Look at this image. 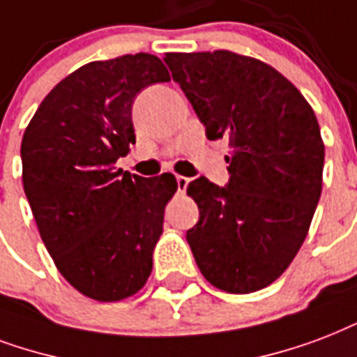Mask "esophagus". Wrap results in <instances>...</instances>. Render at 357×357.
Listing matches in <instances>:
<instances>
[{"label": "esophagus", "instance_id": "34e87169", "mask_svg": "<svg viewBox=\"0 0 357 357\" xmlns=\"http://www.w3.org/2000/svg\"><path fill=\"white\" fill-rule=\"evenodd\" d=\"M176 181H178V190H179V192H185V189L189 187L190 179L185 178V176H178V178H176Z\"/></svg>", "mask_w": 357, "mask_h": 357}]
</instances>
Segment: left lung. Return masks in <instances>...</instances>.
<instances>
[{
	"mask_svg": "<svg viewBox=\"0 0 357 357\" xmlns=\"http://www.w3.org/2000/svg\"><path fill=\"white\" fill-rule=\"evenodd\" d=\"M165 63L206 136H225L232 148L225 187L204 176L187 187L200 211L187 243L213 287L257 292L290 266L320 200L317 116L292 82L260 59L215 50L167 54Z\"/></svg>",
	"mask_w": 357,
	"mask_h": 357,
	"instance_id": "obj_1",
	"label": "left lung"
}]
</instances>
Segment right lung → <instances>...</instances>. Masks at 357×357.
Masks as SVG:
<instances>
[{"label": "right lung", "instance_id": "1", "mask_svg": "<svg viewBox=\"0 0 357 357\" xmlns=\"http://www.w3.org/2000/svg\"><path fill=\"white\" fill-rule=\"evenodd\" d=\"M151 54L86 63L59 82L22 138V181L59 273L97 301H119L146 284L174 174L142 178L116 168L136 142L132 102L168 82Z\"/></svg>", "mask_w": 357, "mask_h": 357}]
</instances>
